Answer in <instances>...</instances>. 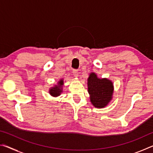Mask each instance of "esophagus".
Instances as JSON below:
<instances>
[{"label":"esophagus","mask_w":153,"mask_h":153,"mask_svg":"<svg viewBox=\"0 0 153 153\" xmlns=\"http://www.w3.org/2000/svg\"><path fill=\"white\" fill-rule=\"evenodd\" d=\"M72 73H73V75H74V77H78L79 72H78V71L76 70V69H74L73 72H72Z\"/></svg>","instance_id":"1"}]
</instances>
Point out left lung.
Instances as JSON below:
<instances>
[{"label":"left lung","instance_id":"8db88e82","mask_svg":"<svg viewBox=\"0 0 153 153\" xmlns=\"http://www.w3.org/2000/svg\"><path fill=\"white\" fill-rule=\"evenodd\" d=\"M88 91L92 104L97 108H103L112 99L113 84L107 78H98L95 73H91L88 78Z\"/></svg>","mask_w":153,"mask_h":153}]
</instances>
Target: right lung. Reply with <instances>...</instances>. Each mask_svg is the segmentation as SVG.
<instances>
[{"mask_svg":"<svg viewBox=\"0 0 153 153\" xmlns=\"http://www.w3.org/2000/svg\"><path fill=\"white\" fill-rule=\"evenodd\" d=\"M63 85V80L60 79L58 82L57 85H55V86L51 88L49 90V93H50V94L54 97H58V96L60 95L61 93L63 92V90H62Z\"/></svg>","mask_w":153,"mask_h":153,"instance_id":"1","label":"right lung"}]
</instances>
